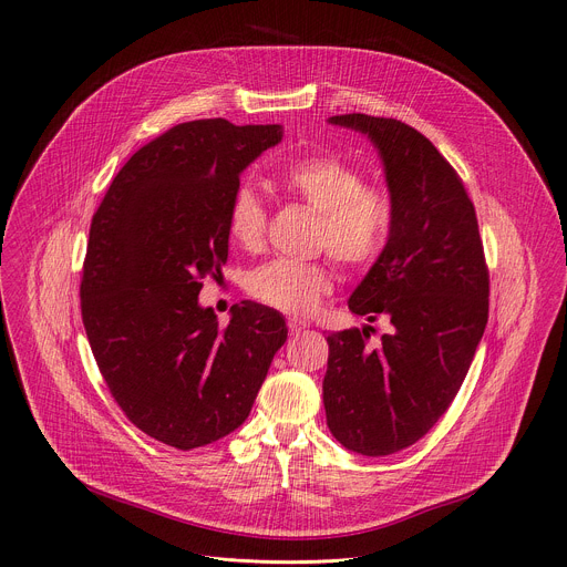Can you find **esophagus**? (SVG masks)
Segmentation results:
<instances>
[{
  "mask_svg": "<svg viewBox=\"0 0 567 567\" xmlns=\"http://www.w3.org/2000/svg\"><path fill=\"white\" fill-rule=\"evenodd\" d=\"M308 326H310L308 319H298V317H289V319H287L289 332H300V330H306Z\"/></svg>",
  "mask_w": 567,
  "mask_h": 567,
  "instance_id": "esophagus-1",
  "label": "esophagus"
}]
</instances>
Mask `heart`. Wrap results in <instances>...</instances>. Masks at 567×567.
Here are the masks:
<instances>
[{
	"instance_id": "obj_1",
	"label": "heart",
	"mask_w": 567,
	"mask_h": 567,
	"mask_svg": "<svg viewBox=\"0 0 567 567\" xmlns=\"http://www.w3.org/2000/svg\"><path fill=\"white\" fill-rule=\"evenodd\" d=\"M271 184L282 196L317 212L315 250L330 252L344 269L362 271L385 252L392 237L396 207L381 184L364 182L360 168L334 155H303L271 173ZM269 212L250 186H239L228 207V235L257 252L267 239ZM248 293L264 306L282 312H310L332 289L328 259H274L248 278Z\"/></svg>"
}]
</instances>
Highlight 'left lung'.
<instances>
[{"label": "left lung", "instance_id": "obj_1", "mask_svg": "<svg viewBox=\"0 0 567 567\" xmlns=\"http://www.w3.org/2000/svg\"><path fill=\"white\" fill-rule=\"evenodd\" d=\"M381 150L396 218L385 252L349 298L353 315L385 317L390 332L328 334L326 422L362 456L422 440L456 399L489 308V274L474 203L456 168L414 127L364 113L332 116Z\"/></svg>", "mask_w": 567, "mask_h": 567}]
</instances>
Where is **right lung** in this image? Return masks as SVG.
<instances>
[{
	"label": "right lung",
	"instance_id": "add662e5",
	"mask_svg": "<svg viewBox=\"0 0 567 567\" xmlns=\"http://www.w3.org/2000/svg\"><path fill=\"white\" fill-rule=\"evenodd\" d=\"M280 125L179 123L138 147L91 220L82 321L102 379L145 435L188 451L239 429L287 326L244 300L228 326L198 306L228 261V207L241 171Z\"/></svg>",
	"mask_w": 567,
	"mask_h": 567
}]
</instances>
